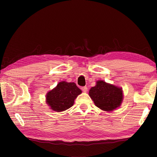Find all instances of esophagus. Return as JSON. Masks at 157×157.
<instances>
[{"instance_id": "1", "label": "esophagus", "mask_w": 157, "mask_h": 157, "mask_svg": "<svg viewBox=\"0 0 157 157\" xmlns=\"http://www.w3.org/2000/svg\"><path fill=\"white\" fill-rule=\"evenodd\" d=\"M82 91L84 92H87V91H88V88L87 87H82Z\"/></svg>"}]
</instances>
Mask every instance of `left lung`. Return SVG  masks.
Returning a JSON list of instances; mask_svg holds the SVG:
<instances>
[{"label": "left lung", "mask_w": 157, "mask_h": 157, "mask_svg": "<svg viewBox=\"0 0 157 157\" xmlns=\"http://www.w3.org/2000/svg\"><path fill=\"white\" fill-rule=\"evenodd\" d=\"M88 94L98 108L107 112L119 108L123 99L121 88L103 80L96 81V86L90 88Z\"/></svg>", "instance_id": "1"}]
</instances>
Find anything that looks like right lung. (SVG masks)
Listing matches in <instances>:
<instances>
[{
  "instance_id": "1",
  "label": "right lung",
  "mask_w": 157,
  "mask_h": 157,
  "mask_svg": "<svg viewBox=\"0 0 157 157\" xmlns=\"http://www.w3.org/2000/svg\"><path fill=\"white\" fill-rule=\"evenodd\" d=\"M82 92L74 82L62 81L47 92L46 102L52 111L62 112L71 107L75 98Z\"/></svg>"
}]
</instances>
